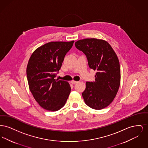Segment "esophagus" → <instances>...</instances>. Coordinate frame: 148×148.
Masks as SVG:
<instances>
[{
    "instance_id": "1",
    "label": "esophagus",
    "mask_w": 148,
    "mask_h": 148,
    "mask_svg": "<svg viewBox=\"0 0 148 148\" xmlns=\"http://www.w3.org/2000/svg\"><path fill=\"white\" fill-rule=\"evenodd\" d=\"M77 83V81H75V80H72V81H71V83L72 84H76Z\"/></svg>"
}]
</instances>
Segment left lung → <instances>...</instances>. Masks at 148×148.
Here are the masks:
<instances>
[{
    "label": "left lung",
    "mask_w": 148,
    "mask_h": 148,
    "mask_svg": "<svg viewBox=\"0 0 148 148\" xmlns=\"http://www.w3.org/2000/svg\"><path fill=\"white\" fill-rule=\"evenodd\" d=\"M77 49L86 56L90 69L97 71L95 81L87 82L82 93L85 104L95 110L109 106L115 97L120 83V68L118 56L110 45L95 38L79 40Z\"/></svg>",
    "instance_id": "left-lung-1"
}]
</instances>
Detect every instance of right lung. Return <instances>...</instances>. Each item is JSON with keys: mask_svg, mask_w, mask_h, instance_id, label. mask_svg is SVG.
<instances>
[{"mask_svg": "<svg viewBox=\"0 0 148 148\" xmlns=\"http://www.w3.org/2000/svg\"><path fill=\"white\" fill-rule=\"evenodd\" d=\"M74 42H48L35 50L29 60L27 76L29 89L44 109L57 111L65 106L68 98L71 91L69 84L55 77Z\"/></svg>", "mask_w": 148, "mask_h": 148, "instance_id": "right-lung-1", "label": "right lung"}]
</instances>
